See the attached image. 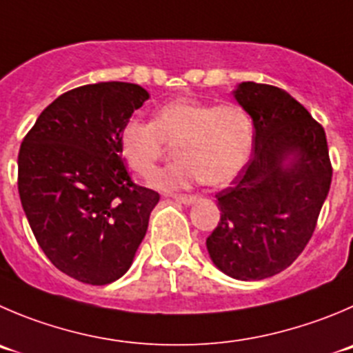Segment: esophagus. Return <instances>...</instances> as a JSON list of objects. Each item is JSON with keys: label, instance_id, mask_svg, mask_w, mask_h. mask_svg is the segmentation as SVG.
Listing matches in <instances>:
<instances>
[{"label": "esophagus", "instance_id": "obj_1", "mask_svg": "<svg viewBox=\"0 0 353 353\" xmlns=\"http://www.w3.org/2000/svg\"><path fill=\"white\" fill-rule=\"evenodd\" d=\"M174 201H179L182 204H192L196 203L197 197L196 196H187V194H179V196H173Z\"/></svg>", "mask_w": 353, "mask_h": 353}]
</instances>
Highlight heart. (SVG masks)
Wrapping results in <instances>:
<instances>
[{
	"label": "heart",
	"mask_w": 353,
	"mask_h": 353,
	"mask_svg": "<svg viewBox=\"0 0 353 353\" xmlns=\"http://www.w3.org/2000/svg\"><path fill=\"white\" fill-rule=\"evenodd\" d=\"M253 119L237 103H213L197 99H174L159 105L154 121L130 117L117 135V149L135 173L149 176L173 143L179 159L156 171L150 185L171 190L194 183L225 185L234 180L253 149Z\"/></svg>",
	"instance_id": "heart-1"
}]
</instances>
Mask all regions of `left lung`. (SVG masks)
I'll list each match as a JSON object with an SVG mask.
<instances>
[{"instance_id": "obj_1", "label": "left lung", "mask_w": 353, "mask_h": 353, "mask_svg": "<svg viewBox=\"0 0 353 353\" xmlns=\"http://www.w3.org/2000/svg\"><path fill=\"white\" fill-rule=\"evenodd\" d=\"M234 99L253 119L254 149L230 187L216 194L220 221L206 248L229 277L261 281L305 250L333 168L324 128L290 93L246 81Z\"/></svg>"}]
</instances>
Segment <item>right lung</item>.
Listing matches in <instances>:
<instances>
[{"mask_svg": "<svg viewBox=\"0 0 353 353\" xmlns=\"http://www.w3.org/2000/svg\"><path fill=\"white\" fill-rule=\"evenodd\" d=\"M149 99L133 83L85 85L53 100L19 150V194L48 260L93 286L123 277L159 194L132 182L117 149L126 119Z\"/></svg>", "mask_w": 353, "mask_h": 353, "instance_id": "1", "label": "right lung"}]
</instances>
